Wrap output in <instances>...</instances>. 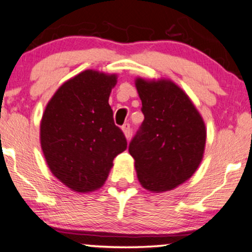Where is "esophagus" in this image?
Returning a JSON list of instances; mask_svg holds the SVG:
<instances>
[{
	"mask_svg": "<svg viewBox=\"0 0 252 252\" xmlns=\"http://www.w3.org/2000/svg\"><path fill=\"white\" fill-rule=\"evenodd\" d=\"M122 130H123L124 135H126V139H129L130 136H131V128H130V124L129 123L123 124Z\"/></svg>",
	"mask_w": 252,
	"mask_h": 252,
	"instance_id": "1",
	"label": "esophagus"
}]
</instances>
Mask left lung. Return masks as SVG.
<instances>
[{"label": "left lung", "mask_w": 252, "mask_h": 252, "mask_svg": "<svg viewBox=\"0 0 252 252\" xmlns=\"http://www.w3.org/2000/svg\"><path fill=\"white\" fill-rule=\"evenodd\" d=\"M144 121L129 143L139 183L152 192L171 190L193 176L202 160L206 126L189 97L168 80L138 78Z\"/></svg>", "instance_id": "obj_1"}]
</instances>
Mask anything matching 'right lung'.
Segmentation results:
<instances>
[{
    "label": "right lung",
    "mask_w": 252,
    "mask_h": 252,
    "mask_svg": "<svg viewBox=\"0 0 252 252\" xmlns=\"http://www.w3.org/2000/svg\"><path fill=\"white\" fill-rule=\"evenodd\" d=\"M115 85V74L88 69L66 81L43 114L40 144L47 165L76 192L100 189L114 158L126 149L108 103Z\"/></svg>",
    "instance_id": "add662e5"
}]
</instances>
